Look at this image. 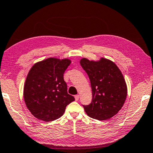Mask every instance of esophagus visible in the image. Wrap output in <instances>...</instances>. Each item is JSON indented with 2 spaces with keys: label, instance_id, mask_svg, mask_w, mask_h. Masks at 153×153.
<instances>
[{
  "label": "esophagus",
  "instance_id": "esophagus-1",
  "mask_svg": "<svg viewBox=\"0 0 153 153\" xmlns=\"http://www.w3.org/2000/svg\"><path fill=\"white\" fill-rule=\"evenodd\" d=\"M79 94H77V95H76V96H74V98H75V100H78L79 99Z\"/></svg>",
  "mask_w": 153,
  "mask_h": 153
}]
</instances>
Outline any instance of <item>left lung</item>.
Here are the masks:
<instances>
[{"label": "left lung", "instance_id": "obj_1", "mask_svg": "<svg viewBox=\"0 0 153 153\" xmlns=\"http://www.w3.org/2000/svg\"><path fill=\"white\" fill-rule=\"evenodd\" d=\"M81 65L90 79L92 100L83 105L86 114L98 120L109 119L123 107L127 96V86L116 63L105 58L99 61L81 59Z\"/></svg>", "mask_w": 153, "mask_h": 153}]
</instances>
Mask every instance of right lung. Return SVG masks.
I'll return each mask as SVG.
<instances>
[{"instance_id": "1", "label": "right lung", "mask_w": 153, "mask_h": 153, "mask_svg": "<svg viewBox=\"0 0 153 153\" xmlns=\"http://www.w3.org/2000/svg\"><path fill=\"white\" fill-rule=\"evenodd\" d=\"M71 63L68 59L48 58L37 62L29 70L24 85V99L28 109L36 118L53 121L64 114L74 100L68 94L63 74Z\"/></svg>"}]
</instances>
